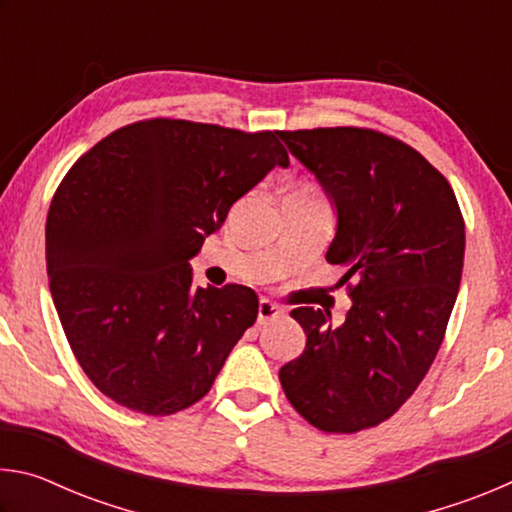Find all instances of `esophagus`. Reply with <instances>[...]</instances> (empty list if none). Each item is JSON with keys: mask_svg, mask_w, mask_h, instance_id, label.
I'll list each match as a JSON object with an SVG mask.
<instances>
[{"mask_svg": "<svg viewBox=\"0 0 512 512\" xmlns=\"http://www.w3.org/2000/svg\"><path fill=\"white\" fill-rule=\"evenodd\" d=\"M282 314V309L275 305V302H271V300H259V307H257V323L259 325H264V323H268V320H273V318H277Z\"/></svg>", "mask_w": 512, "mask_h": 512, "instance_id": "1", "label": "esophagus"}]
</instances>
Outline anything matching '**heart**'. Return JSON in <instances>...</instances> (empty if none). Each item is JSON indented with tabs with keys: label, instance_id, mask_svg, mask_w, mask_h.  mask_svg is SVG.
<instances>
[{
	"label": "heart",
	"instance_id": "1",
	"mask_svg": "<svg viewBox=\"0 0 512 512\" xmlns=\"http://www.w3.org/2000/svg\"><path fill=\"white\" fill-rule=\"evenodd\" d=\"M302 192H314V189H311V187H302Z\"/></svg>",
	"mask_w": 512,
	"mask_h": 512
}]
</instances>
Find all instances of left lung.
<instances>
[{
	"label": "left lung",
	"instance_id": "obj_1",
	"mask_svg": "<svg viewBox=\"0 0 512 512\" xmlns=\"http://www.w3.org/2000/svg\"><path fill=\"white\" fill-rule=\"evenodd\" d=\"M336 205L329 264L348 268L352 307H298L305 352L280 370L284 395L327 433L377 427L420 386L461 287L465 221L452 185L397 137L336 126L280 131Z\"/></svg>",
	"mask_w": 512,
	"mask_h": 512
}]
</instances>
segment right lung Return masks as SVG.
I'll list each match as a JSON object with an SVG mask.
<instances>
[{"mask_svg":"<svg viewBox=\"0 0 512 512\" xmlns=\"http://www.w3.org/2000/svg\"><path fill=\"white\" fill-rule=\"evenodd\" d=\"M280 131L142 119L92 146L47 214V275L67 343L99 391L171 415L210 391L257 320L241 284L194 287L192 259L273 167Z\"/></svg>","mask_w":512,"mask_h":512,"instance_id":"add662e5","label":"right lung"}]
</instances>
